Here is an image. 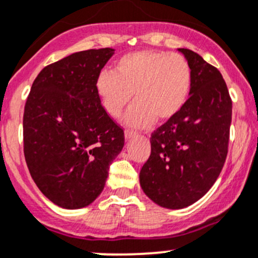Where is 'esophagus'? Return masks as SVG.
<instances>
[{
    "label": "esophagus",
    "instance_id": "1",
    "mask_svg": "<svg viewBox=\"0 0 258 258\" xmlns=\"http://www.w3.org/2000/svg\"><path fill=\"white\" fill-rule=\"evenodd\" d=\"M135 136H136V132L130 131V130H126V131H124V140H126V141H128L130 138H132Z\"/></svg>",
    "mask_w": 258,
    "mask_h": 258
}]
</instances>
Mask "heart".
<instances>
[{"label":"heart","mask_w":258,"mask_h":258,"mask_svg":"<svg viewBox=\"0 0 258 258\" xmlns=\"http://www.w3.org/2000/svg\"><path fill=\"white\" fill-rule=\"evenodd\" d=\"M191 70L180 54L159 50H137L122 55L112 74L101 73L95 90L102 107L111 117H120L131 101L124 123L146 128L157 121L175 116L188 100Z\"/></svg>","instance_id":"b5f03b06"}]
</instances>
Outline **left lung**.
Listing matches in <instances>:
<instances>
[{"instance_id": "8db88e82", "label": "left lung", "mask_w": 258, "mask_h": 258, "mask_svg": "<svg viewBox=\"0 0 258 258\" xmlns=\"http://www.w3.org/2000/svg\"><path fill=\"white\" fill-rule=\"evenodd\" d=\"M190 65L189 99L151 136L140 172L145 194L162 208L183 209L204 197L227 156L232 102L222 75L199 54L178 49Z\"/></svg>"}]
</instances>
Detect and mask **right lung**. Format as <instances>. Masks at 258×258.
<instances>
[{
  "label": "right lung",
  "instance_id": "add662e5",
  "mask_svg": "<svg viewBox=\"0 0 258 258\" xmlns=\"http://www.w3.org/2000/svg\"><path fill=\"white\" fill-rule=\"evenodd\" d=\"M113 53L112 48L83 50L48 65L27 99V167L39 190L60 208L90 205L123 148V130L107 115L95 90Z\"/></svg>",
  "mask_w": 258,
  "mask_h": 258
}]
</instances>
